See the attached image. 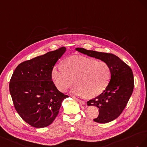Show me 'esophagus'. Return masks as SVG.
I'll list each match as a JSON object with an SVG mask.
<instances>
[{
  "label": "esophagus",
  "instance_id": "1",
  "mask_svg": "<svg viewBox=\"0 0 147 147\" xmlns=\"http://www.w3.org/2000/svg\"><path fill=\"white\" fill-rule=\"evenodd\" d=\"M73 98H74L75 100H76V101H78L79 103H80L82 104V105H85V104H86V102L82 101V100H79V99H78V98H76V97H73Z\"/></svg>",
  "mask_w": 147,
  "mask_h": 147
}]
</instances>
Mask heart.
I'll list each match as a JSON object with an SVG mask.
<instances>
[{
  "label": "heart",
  "instance_id": "heart-1",
  "mask_svg": "<svg viewBox=\"0 0 147 147\" xmlns=\"http://www.w3.org/2000/svg\"><path fill=\"white\" fill-rule=\"evenodd\" d=\"M111 76L110 66L103 61L73 56L67 58L62 66H55L52 71L54 84L65 92L75 84L73 93L88 98L98 95L105 89Z\"/></svg>",
  "mask_w": 147,
  "mask_h": 147
}]
</instances>
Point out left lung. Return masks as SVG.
Returning a JSON list of instances; mask_svg holds the SVG:
<instances>
[{"label":"left lung","mask_w":147,"mask_h":147,"mask_svg":"<svg viewBox=\"0 0 147 147\" xmlns=\"http://www.w3.org/2000/svg\"><path fill=\"white\" fill-rule=\"evenodd\" d=\"M76 50L106 62L111 69V79L105 90L87 102L88 106L98 108L95 122L107 123L121 114L132 94L134 81L131 68L114 54L76 48Z\"/></svg>","instance_id":"left-lung-1"}]
</instances>
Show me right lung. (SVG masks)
Returning a JSON list of instances; mask_svg holds the SVG:
<instances>
[{
  "mask_svg": "<svg viewBox=\"0 0 147 147\" xmlns=\"http://www.w3.org/2000/svg\"><path fill=\"white\" fill-rule=\"evenodd\" d=\"M64 47L18 65L12 74L9 89L15 108L25 122L42 128L55 120L63 100L68 97L52 80V71L63 55Z\"/></svg>",
  "mask_w": 147,
  "mask_h": 147,
  "instance_id": "obj_1",
  "label": "right lung"
}]
</instances>
